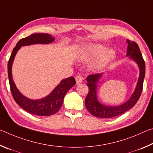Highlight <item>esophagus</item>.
<instances>
[{
  "label": "esophagus",
  "instance_id": "34e87169",
  "mask_svg": "<svg viewBox=\"0 0 153 153\" xmlns=\"http://www.w3.org/2000/svg\"><path fill=\"white\" fill-rule=\"evenodd\" d=\"M82 80H83V78H82V76H77L76 77V84H80V83H81V82H82Z\"/></svg>",
  "mask_w": 153,
  "mask_h": 153
}]
</instances>
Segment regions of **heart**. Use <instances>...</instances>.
<instances>
[{"mask_svg": "<svg viewBox=\"0 0 153 153\" xmlns=\"http://www.w3.org/2000/svg\"><path fill=\"white\" fill-rule=\"evenodd\" d=\"M104 49V46L100 44H88L79 51V59L82 61H87L98 56L91 65L93 70L98 71L109 63L115 55L113 49H107L103 51Z\"/></svg>", "mask_w": 153, "mask_h": 153, "instance_id": "obj_1", "label": "heart"}]
</instances>
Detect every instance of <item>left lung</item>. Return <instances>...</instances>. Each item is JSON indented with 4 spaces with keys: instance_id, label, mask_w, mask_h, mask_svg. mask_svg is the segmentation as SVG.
<instances>
[{
    "instance_id": "1",
    "label": "left lung",
    "mask_w": 153,
    "mask_h": 153,
    "mask_svg": "<svg viewBox=\"0 0 153 153\" xmlns=\"http://www.w3.org/2000/svg\"><path fill=\"white\" fill-rule=\"evenodd\" d=\"M128 43L127 56H129L138 64L140 69V76L136 87L130 98L126 102L120 106H106L98 102L97 99V83L102 76V74H92L87 77V85L89 92L85 100V105L87 110L95 117L100 118H111L121 115L132 108L136 104L143 88L145 76V62L140 51L139 46L134 41L127 40Z\"/></svg>"
}]
</instances>
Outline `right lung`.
Instances as JSON below:
<instances>
[{"label":"right lung","mask_w":153,"mask_h":153,"mask_svg":"<svg viewBox=\"0 0 153 153\" xmlns=\"http://www.w3.org/2000/svg\"><path fill=\"white\" fill-rule=\"evenodd\" d=\"M55 40V38L48 33H33L22 38L15 46L8 62V76L10 88L15 101L28 113L39 116H50L55 114L60 109L63 102L65 95L67 91L76 84L74 77L62 80L57 86L47 97L39 100H32L21 94L17 88L12 77V65L17 52L22 46L35 44H49Z\"/></svg>","instance_id":"add662e5"}]
</instances>
